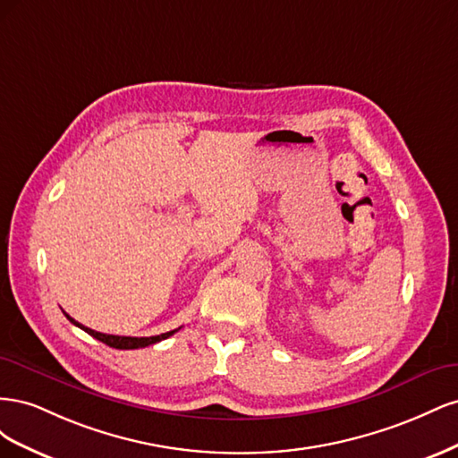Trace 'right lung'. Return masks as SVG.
I'll return each instance as SVG.
<instances>
[{
    "label": "right lung",
    "mask_w": 458,
    "mask_h": 458,
    "mask_svg": "<svg viewBox=\"0 0 458 458\" xmlns=\"http://www.w3.org/2000/svg\"><path fill=\"white\" fill-rule=\"evenodd\" d=\"M66 315V313H64ZM68 317V321H71L72 325H76L78 328H81V330H86L89 336H93V338H97L99 342H103V344H106V345H110V348H116V350H137V348H147V345H152V344H157V342H160V340H165V338H170L174 332H177V330H170V332H164V335H158V336H145V338H135V336H114V335H103V332H97V330H91V328H88V327H84V325H80L78 321H74V318L71 317V315H66Z\"/></svg>",
    "instance_id": "add662e5"
}]
</instances>
